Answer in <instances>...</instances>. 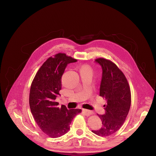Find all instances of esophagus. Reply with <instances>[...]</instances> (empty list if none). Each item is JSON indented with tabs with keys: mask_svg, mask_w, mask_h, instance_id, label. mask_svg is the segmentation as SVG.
<instances>
[{
	"mask_svg": "<svg viewBox=\"0 0 156 156\" xmlns=\"http://www.w3.org/2000/svg\"><path fill=\"white\" fill-rule=\"evenodd\" d=\"M83 112L85 113V114L87 116H89V115H91V114L93 113V112L89 110H87V109H83Z\"/></svg>",
	"mask_w": 156,
	"mask_h": 156,
	"instance_id": "esophagus-1",
	"label": "esophagus"
}]
</instances>
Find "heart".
Listing matches in <instances>:
<instances>
[{
    "instance_id": "b5f03b06",
    "label": "heart",
    "mask_w": 156,
    "mask_h": 156,
    "mask_svg": "<svg viewBox=\"0 0 156 156\" xmlns=\"http://www.w3.org/2000/svg\"><path fill=\"white\" fill-rule=\"evenodd\" d=\"M81 70H90V68L87 65H85L82 67Z\"/></svg>"
}]
</instances>
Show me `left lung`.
<instances>
[{
    "instance_id": "obj_1",
    "label": "left lung",
    "mask_w": 156,
    "mask_h": 156,
    "mask_svg": "<svg viewBox=\"0 0 156 156\" xmlns=\"http://www.w3.org/2000/svg\"><path fill=\"white\" fill-rule=\"evenodd\" d=\"M102 68L100 96L107 100L105 113L98 115L102 126L92 130L97 136L107 137L116 132L122 126L131 104V92L123 72L110 60L100 58L95 59Z\"/></svg>"
}]
</instances>
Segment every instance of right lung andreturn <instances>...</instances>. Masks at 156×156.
I'll use <instances>...</instances> for the list:
<instances>
[{
    "label": "right lung",
    "instance_id": "right-lung-1",
    "mask_svg": "<svg viewBox=\"0 0 156 156\" xmlns=\"http://www.w3.org/2000/svg\"><path fill=\"white\" fill-rule=\"evenodd\" d=\"M77 59L65 53H58L49 57L40 67L31 83L29 106L33 117L44 133L51 138L59 137L67 133L70 123L79 108L68 109L65 105L58 107L56 101L60 95L61 76L66 66Z\"/></svg>",
    "mask_w": 156,
    "mask_h": 156
}]
</instances>
